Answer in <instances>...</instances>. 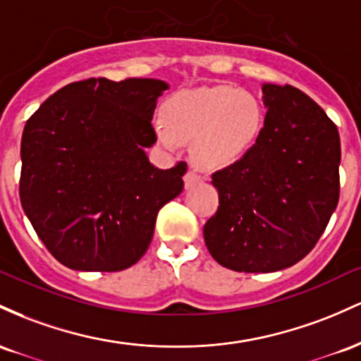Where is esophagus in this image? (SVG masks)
Instances as JSON below:
<instances>
[{"mask_svg":"<svg viewBox=\"0 0 361 361\" xmlns=\"http://www.w3.org/2000/svg\"><path fill=\"white\" fill-rule=\"evenodd\" d=\"M184 182H185V188H192V185H196V184H200V182H202V177L197 172H194V170H189V172L185 173Z\"/></svg>","mask_w":361,"mask_h":361,"instance_id":"esophagus-1","label":"esophagus"}]
</instances>
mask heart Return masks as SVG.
<instances>
[{
    "label": "heart",
    "instance_id": "heart-1",
    "mask_svg": "<svg viewBox=\"0 0 361 361\" xmlns=\"http://www.w3.org/2000/svg\"><path fill=\"white\" fill-rule=\"evenodd\" d=\"M157 136L165 148L192 140L194 160L204 169H224L245 155L262 126L256 97L232 87L197 88L173 93L161 109Z\"/></svg>",
    "mask_w": 361,
    "mask_h": 361
}]
</instances>
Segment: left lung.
Instances as JSON below:
<instances>
[{
    "label": "left lung",
    "instance_id": "obj_1",
    "mask_svg": "<svg viewBox=\"0 0 361 361\" xmlns=\"http://www.w3.org/2000/svg\"><path fill=\"white\" fill-rule=\"evenodd\" d=\"M268 107L256 145L212 176L216 213L204 242L238 273L293 266L314 249L339 200L341 143L333 121L291 85H262Z\"/></svg>",
    "mask_w": 361,
    "mask_h": 361
}]
</instances>
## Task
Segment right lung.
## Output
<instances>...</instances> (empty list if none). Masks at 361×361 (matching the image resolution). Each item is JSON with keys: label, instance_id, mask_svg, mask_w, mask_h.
<instances>
[{"label": "right lung", "instance_id": "right-lung-1", "mask_svg": "<svg viewBox=\"0 0 361 361\" xmlns=\"http://www.w3.org/2000/svg\"><path fill=\"white\" fill-rule=\"evenodd\" d=\"M153 78H88L63 87L27 121L20 201L61 264L123 271L153 238L160 208L182 192L188 164L160 170L145 148L157 141Z\"/></svg>", "mask_w": 361, "mask_h": 361}]
</instances>
